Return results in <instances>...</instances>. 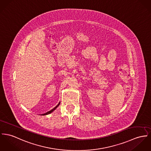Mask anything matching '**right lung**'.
<instances>
[{
	"label": "right lung",
	"mask_w": 151,
	"mask_h": 151,
	"mask_svg": "<svg viewBox=\"0 0 151 151\" xmlns=\"http://www.w3.org/2000/svg\"><path fill=\"white\" fill-rule=\"evenodd\" d=\"M60 104V102H59V103H58V105H57V106H56L55 108H53V109H52L51 110H50V111H47V113H45V114H41V115H42V116H45V115H47V114H50L51 113H52V112H53V111H54V110H55V109H56V108L58 107V106H59V104Z\"/></svg>",
	"instance_id": "1"
}]
</instances>
